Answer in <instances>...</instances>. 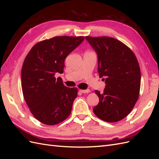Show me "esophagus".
Here are the masks:
<instances>
[{
	"label": "esophagus",
	"mask_w": 159,
	"mask_h": 159,
	"mask_svg": "<svg viewBox=\"0 0 159 159\" xmlns=\"http://www.w3.org/2000/svg\"><path fill=\"white\" fill-rule=\"evenodd\" d=\"M80 91L81 93H89L90 92V89H85V90L80 89Z\"/></svg>",
	"instance_id": "34e87169"
}]
</instances>
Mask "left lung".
<instances>
[{"label": "left lung", "instance_id": "1", "mask_svg": "<svg viewBox=\"0 0 159 159\" xmlns=\"http://www.w3.org/2000/svg\"><path fill=\"white\" fill-rule=\"evenodd\" d=\"M98 54V73L105 78L102 93L93 107L95 115L103 121L115 123L130 113L139 98L141 70L133 51L123 42L108 36H85Z\"/></svg>", "mask_w": 159, "mask_h": 159}]
</instances>
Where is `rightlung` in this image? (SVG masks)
<instances>
[{
    "label": "right lung",
    "instance_id": "right-lung-1",
    "mask_svg": "<svg viewBox=\"0 0 159 159\" xmlns=\"http://www.w3.org/2000/svg\"><path fill=\"white\" fill-rule=\"evenodd\" d=\"M84 40V36H56L40 41L28 52L22 68L21 84L25 102L37 120L54 125L69 117L78 95L56 73L64 72V60Z\"/></svg>",
    "mask_w": 159,
    "mask_h": 159
}]
</instances>
